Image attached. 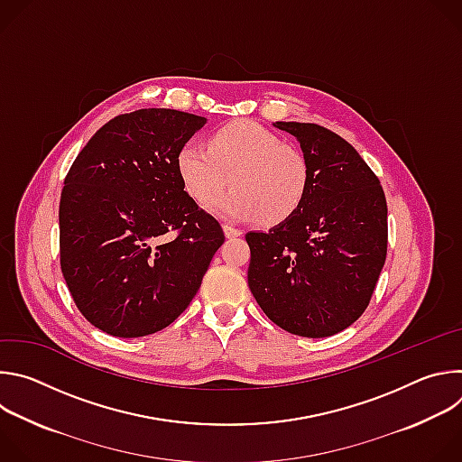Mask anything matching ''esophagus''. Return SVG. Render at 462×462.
<instances>
[{"label": "esophagus", "mask_w": 462, "mask_h": 462, "mask_svg": "<svg viewBox=\"0 0 462 462\" xmlns=\"http://www.w3.org/2000/svg\"><path fill=\"white\" fill-rule=\"evenodd\" d=\"M223 230H225V236L226 237H239L243 232L239 230V228H234V226H230V225H223Z\"/></svg>", "instance_id": "esophagus-1"}]
</instances>
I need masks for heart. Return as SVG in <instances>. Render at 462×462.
<instances>
[{"label": "heart", "mask_w": 462, "mask_h": 462, "mask_svg": "<svg viewBox=\"0 0 462 462\" xmlns=\"http://www.w3.org/2000/svg\"><path fill=\"white\" fill-rule=\"evenodd\" d=\"M177 173L195 203H216L237 219L280 225L303 203L309 166L300 148L282 143L261 124L239 118L210 134L207 148L184 144L175 159Z\"/></svg>", "instance_id": "heart-1"}]
</instances>
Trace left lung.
I'll return each instance as SVG.
<instances>
[{
  "label": "left lung",
  "instance_id": "1",
  "mask_svg": "<svg viewBox=\"0 0 462 462\" xmlns=\"http://www.w3.org/2000/svg\"><path fill=\"white\" fill-rule=\"evenodd\" d=\"M300 141L309 184L300 208L271 232H250L248 287L278 327L333 337L367 309L387 254V205L378 177L335 131L276 122Z\"/></svg>",
  "mask_w": 462,
  "mask_h": 462
}]
</instances>
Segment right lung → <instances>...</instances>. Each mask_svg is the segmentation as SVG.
Segmentation results:
<instances>
[{
  "mask_svg": "<svg viewBox=\"0 0 462 462\" xmlns=\"http://www.w3.org/2000/svg\"><path fill=\"white\" fill-rule=\"evenodd\" d=\"M205 116L148 107L104 124L60 197V267L84 318L118 338L153 335L201 287L225 241L184 191L175 159Z\"/></svg>",
  "mask_w": 462,
  "mask_h": 462,
  "instance_id": "add662e5",
  "label": "right lung"
}]
</instances>
